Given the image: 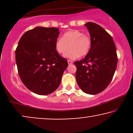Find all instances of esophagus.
Masks as SVG:
<instances>
[{"label": "esophagus", "mask_w": 133, "mask_h": 133, "mask_svg": "<svg viewBox=\"0 0 133 133\" xmlns=\"http://www.w3.org/2000/svg\"><path fill=\"white\" fill-rule=\"evenodd\" d=\"M72 63H73V62H72V61H70V60H68V65H71V64H72Z\"/></svg>", "instance_id": "obj_1"}]
</instances>
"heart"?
Here are the masks:
<instances>
[{
	"label": "heart",
	"instance_id": "b5f03b06",
	"mask_svg": "<svg viewBox=\"0 0 133 133\" xmlns=\"http://www.w3.org/2000/svg\"><path fill=\"white\" fill-rule=\"evenodd\" d=\"M91 45L90 36L77 30L68 31L63 34L62 38L57 39L55 43L56 51L59 54H65V57L76 59L88 54Z\"/></svg>",
	"mask_w": 133,
	"mask_h": 133
}]
</instances>
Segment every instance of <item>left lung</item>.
Segmentation results:
<instances>
[{"instance_id": "left-lung-1", "label": "left lung", "mask_w": 133, "mask_h": 133, "mask_svg": "<svg viewBox=\"0 0 133 133\" xmlns=\"http://www.w3.org/2000/svg\"><path fill=\"white\" fill-rule=\"evenodd\" d=\"M85 25L90 32L91 45L84 59L74 62L76 78L83 92L96 94L103 91L111 81L117 56L113 39L102 27L93 22Z\"/></svg>"}]
</instances>
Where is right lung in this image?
Segmentation results:
<instances>
[{
    "label": "right lung",
    "mask_w": 133,
    "mask_h": 133,
    "mask_svg": "<svg viewBox=\"0 0 133 133\" xmlns=\"http://www.w3.org/2000/svg\"><path fill=\"white\" fill-rule=\"evenodd\" d=\"M59 29L38 26L25 32L16 50V62L22 82L28 90L47 95L59 87L68 62L56 51Z\"/></svg>",
    "instance_id": "1"
}]
</instances>
